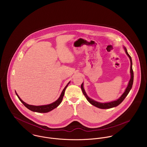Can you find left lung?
I'll list each match as a JSON object with an SVG mask.
<instances>
[{"label":"left lung","mask_w":147,"mask_h":147,"mask_svg":"<svg viewBox=\"0 0 147 147\" xmlns=\"http://www.w3.org/2000/svg\"><path fill=\"white\" fill-rule=\"evenodd\" d=\"M125 51H126V53L127 54V55H128V57H129V59H130V62H131V67H130V73H131V79H130V80L128 83V86L127 87V88L126 89V90L125 92L123 93V94L121 96V97L118 99L116 101H113V102H107V103H100V102H98L91 98H90L88 96L87 94H86L85 92V90H84V88H83V83H82V84L81 85V88H82V92L84 94L85 97H86V100L89 102V103H90L92 105L96 106V107H97L98 108H100V109H110V108H112V107H116L117 106L119 105L123 100L124 99L126 98V96H127V94H128V93L129 92L131 89L132 88V84H133V82H134V72H133V70H132V59H131V57H130V55L128 54L127 53V49H126L125 47Z\"/></svg>","instance_id":"left-lung-1"}]
</instances>
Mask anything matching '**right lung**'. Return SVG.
Returning a JSON list of instances; mask_svg holds the SVG:
<instances>
[{"label": "right lung", "mask_w": 147, "mask_h": 147, "mask_svg": "<svg viewBox=\"0 0 147 147\" xmlns=\"http://www.w3.org/2000/svg\"><path fill=\"white\" fill-rule=\"evenodd\" d=\"M69 84V82L63 89V91H62L59 98L56 101H55L54 102H53L51 104H49V105H42V106H34V105H28L21 100V98L19 97V96L18 95V94L16 93V94L17 96L18 97L19 99L20 100V101L23 104V105H24L26 107H27L28 109L30 110L31 111H33L34 112H37V113H47L49 111H51L52 110L56 108L57 106H58L59 105H60V104L61 103V102L63 100L65 90Z\"/></svg>", "instance_id": "1"}]
</instances>
